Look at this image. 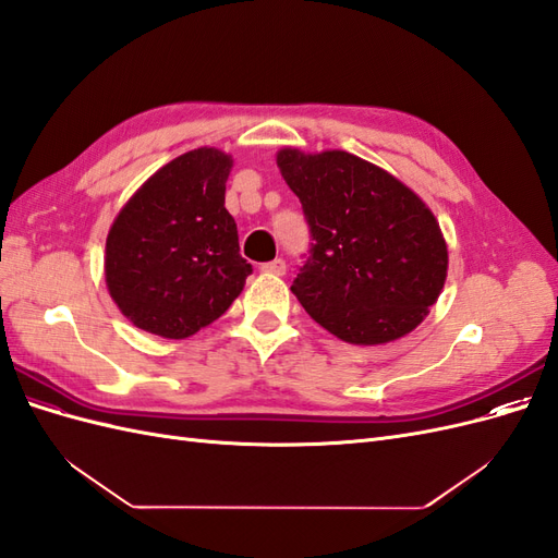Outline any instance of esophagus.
<instances>
[{
  "mask_svg": "<svg viewBox=\"0 0 558 558\" xmlns=\"http://www.w3.org/2000/svg\"><path fill=\"white\" fill-rule=\"evenodd\" d=\"M260 269H263V272H267V275L281 277L286 272V260L283 258H275V260H269V263H263Z\"/></svg>",
  "mask_w": 558,
  "mask_h": 558,
  "instance_id": "34e87169",
  "label": "esophagus"
}]
</instances>
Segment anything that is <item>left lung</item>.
<instances>
[{"label": "left lung", "mask_w": 558, "mask_h": 558, "mask_svg": "<svg viewBox=\"0 0 558 558\" xmlns=\"http://www.w3.org/2000/svg\"><path fill=\"white\" fill-rule=\"evenodd\" d=\"M277 165L312 238L291 286L300 305L351 344L393 342L414 330L447 279V244L433 211L347 150L281 148Z\"/></svg>", "instance_id": "obj_1"}]
</instances>
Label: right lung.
<instances>
[{
	"label": "right lung",
	"instance_id": "1",
	"mask_svg": "<svg viewBox=\"0 0 558 558\" xmlns=\"http://www.w3.org/2000/svg\"><path fill=\"white\" fill-rule=\"evenodd\" d=\"M232 158L195 148L167 162L116 216L105 277L134 326L170 340L195 335L244 289L238 223L226 209Z\"/></svg>",
	"mask_w": 558,
	"mask_h": 558
}]
</instances>
